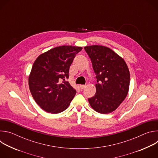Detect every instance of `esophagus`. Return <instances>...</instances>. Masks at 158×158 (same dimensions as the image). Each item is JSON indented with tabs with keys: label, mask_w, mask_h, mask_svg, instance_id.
I'll return each mask as SVG.
<instances>
[{
	"label": "esophagus",
	"mask_w": 158,
	"mask_h": 158,
	"mask_svg": "<svg viewBox=\"0 0 158 158\" xmlns=\"http://www.w3.org/2000/svg\"><path fill=\"white\" fill-rule=\"evenodd\" d=\"M79 87H80V88H81V89H83L84 88H85V87H86V85H80Z\"/></svg>",
	"instance_id": "obj_1"
}]
</instances>
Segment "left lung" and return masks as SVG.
<instances>
[{"label":"left lung","instance_id":"obj_1","mask_svg":"<svg viewBox=\"0 0 158 158\" xmlns=\"http://www.w3.org/2000/svg\"><path fill=\"white\" fill-rule=\"evenodd\" d=\"M96 75V93L89 98L93 109L101 114L116 110L128 93L130 74L124 60L109 48L94 45L84 47Z\"/></svg>","mask_w":158,"mask_h":158}]
</instances>
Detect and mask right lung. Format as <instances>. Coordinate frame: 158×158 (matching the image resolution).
<instances>
[{
    "instance_id": "1",
    "label": "right lung",
    "mask_w": 158,
    "mask_h": 158,
    "mask_svg": "<svg viewBox=\"0 0 158 158\" xmlns=\"http://www.w3.org/2000/svg\"><path fill=\"white\" fill-rule=\"evenodd\" d=\"M82 49L71 46L56 47L35 60L29 85L34 99L45 111L57 114L69 106L76 91L66 80L74 59Z\"/></svg>"
}]
</instances>
